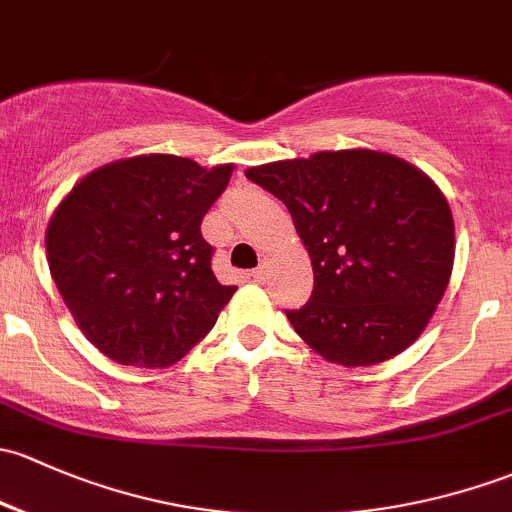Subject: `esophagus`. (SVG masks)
<instances>
[{
	"instance_id": "obj_1",
	"label": "esophagus",
	"mask_w": 512,
	"mask_h": 512,
	"mask_svg": "<svg viewBox=\"0 0 512 512\" xmlns=\"http://www.w3.org/2000/svg\"><path fill=\"white\" fill-rule=\"evenodd\" d=\"M265 274H267V270H265V265H260V267H255V270L250 272V277L255 279V282H262V279H265Z\"/></svg>"
}]
</instances>
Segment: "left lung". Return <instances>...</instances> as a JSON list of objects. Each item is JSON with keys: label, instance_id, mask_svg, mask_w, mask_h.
I'll return each mask as SVG.
<instances>
[{"label": "left lung", "instance_id": "1", "mask_svg": "<svg viewBox=\"0 0 512 512\" xmlns=\"http://www.w3.org/2000/svg\"><path fill=\"white\" fill-rule=\"evenodd\" d=\"M289 208L314 267V292L287 311L328 363L395 358L437 311L454 267L444 193L410 161L373 149L316 152L245 171Z\"/></svg>", "mask_w": 512, "mask_h": 512}]
</instances>
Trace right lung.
Returning <instances> with one entry per match:
<instances>
[{"instance_id": "obj_1", "label": "right lung", "mask_w": 512, "mask_h": 512, "mask_svg": "<svg viewBox=\"0 0 512 512\" xmlns=\"http://www.w3.org/2000/svg\"><path fill=\"white\" fill-rule=\"evenodd\" d=\"M233 164L142 154L90 171L46 228L51 277L75 324L120 365L166 368L206 336L238 287L211 270L201 220Z\"/></svg>"}]
</instances>
